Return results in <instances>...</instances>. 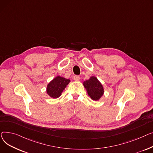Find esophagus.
<instances>
[{"label":"esophagus","instance_id":"obj_1","mask_svg":"<svg viewBox=\"0 0 153 153\" xmlns=\"http://www.w3.org/2000/svg\"><path fill=\"white\" fill-rule=\"evenodd\" d=\"M74 79L75 80V81H78L80 79V77L78 76V75H75L74 76Z\"/></svg>","mask_w":153,"mask_h":153}]
</instances>
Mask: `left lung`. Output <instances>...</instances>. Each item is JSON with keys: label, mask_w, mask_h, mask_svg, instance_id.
Masks as SVG:
<instances>
[{"label": "left lung", "mask_w": 153, "mask_h": 153, "mask_svg": "<svg viewBox=\"0 0 153 153\" xmlns=\"http://www.w3.org/2000/svg\"><path fill=\"white\" fill-rule=\"evenodd\" d=\"M83 85L86 89L88 94L93 101H98L102 96L104 88L96 77L91 76L89 79L85 81Z\"/></svg>", "instance_id": "8db88e82"}]
</instances>
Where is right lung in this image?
<instances>
[{
    "mask_svg": "<svg viewBox=\"0 0 153 153\" xmlns=\"http://www.w3.org/2000/svg\"><path fill=\"white\" fill-rule=\"evenodd\" d=\"M70 82L69 79H66L60 76H56L47 86L46 92L52 98L59 97Z\"/></svg>",
    "mask_w": 153,
    "mask_h": 153,
    "instance_id": "add662e5",
    "label": "right lung"
}]
</instances>
